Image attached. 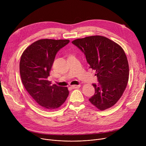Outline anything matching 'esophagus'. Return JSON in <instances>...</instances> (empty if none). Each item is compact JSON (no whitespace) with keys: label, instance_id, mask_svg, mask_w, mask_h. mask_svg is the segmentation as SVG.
<instances>
[{"label":"esophagus","instance_id":"1","mask_svg":"<svg viewBox=\"0 0 146 146\" xmlns=\"http://www.w3.org/2000/svg\"><path fill=\"white\" fill-rule=\"evenodd\" d=\"M80 87V85H74V86H71V88L73 89H76V88H79Z\"/></svg>","mask_w":146,"mask_h":146}]
</instances>
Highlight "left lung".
Wrapping results in <instances>:
<instances>
[{
	"instance_id": "1",
	"label": "left lung",
	"mask_w": 146,
	"mask_h": 146,
	"mask_svg": "<svg viewBox=\"0 0 146 146\" xmlns=\"http://www.w3.org/2000/svg\"><path fill=\"white\" fill-rule=\"evenodd\" d=\"M84 53L90 68L96 70L99 84H92L95 93L89 99L99 110H106L118 102L129 79V64L123 48L102 36L77 38L72 42Z\"/></svg>"
}]
</instances>
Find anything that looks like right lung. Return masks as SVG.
Here are the masks:
<instances>
[{"label":"right lung","instance_id":"obj_1","mask_svg":"<svg viewBox=\"0 0 146 146\" xmlns=\"http://www.w3.org/2000/svg\"><path fill=\"white\" fill-rule=\"evenodd\" d=\"M69 41L40 39L29 46L21 56L19 72L23 84L38 105L47 110L61 106L69 94L67 87L51 85L47 80L56 54Z\"/></svg>","mask_w":146,"mask_h":146}]
</instances>
